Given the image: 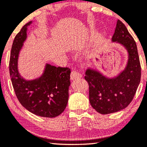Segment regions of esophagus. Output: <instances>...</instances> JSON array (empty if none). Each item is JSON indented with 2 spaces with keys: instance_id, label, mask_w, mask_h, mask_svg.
<instances>
[{
  "instance_id": "1",
  "label": "esophagus",
  "mask_w": 147,
  "mask_h": 147,
  "mask_svg": "<svg viewBox=\"0 0 147 147\" xmlns=\"http://www.w3.org/2000/svg\"><path fill=\"white\" fill-rule=\"evenodd\" d=\"M81 77H82L81 74L77 71H72L71 72V75H70V79H71V80H72V81H74V80H76V79H80V78H81Z\"/></svg>"
}]
</instances>
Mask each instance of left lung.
I'll return each instance as SVG.
<instances>
[{"label": "left lung", "instance_id": "obj_1", "mask_svg": "<svg viewBox=\"0 0 147 147\" xmlns=\"http://www.w3.org/2000/svg\"><path fill=\"white\" fill-rule=\"evenodd\" d=\"M111 43L124 47L128 59L124 69L117 75L107 77L95 67H89L85 79L89 85V101L101 114L122 110L130 104L139 85L141 68L137 46L122 21L118 20Z\"/></svg>", "mask_w": 147, "mask_h": 147}]
</instances>
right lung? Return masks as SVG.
<instances>
[{"label": "right lung", "mask_w": 147, "mask_h": 147, "mask_svg": "<svg viewBox=\"0 0 147 147\" xmlns=\"http://www.w3.org/2000/svg\"><path fill=\"white\" fill-rule=\"evenodd\" d=\"M25 24L13 41L9 62V71L13 89L21 104L37 116L55 118L65 109L68 100L70 85V69L56 67L46 63L40 77L27 80L20 75L18 69L19 53L27 40Z\"/></svg>", "instance_id": "obj_1"}]
</instances>
